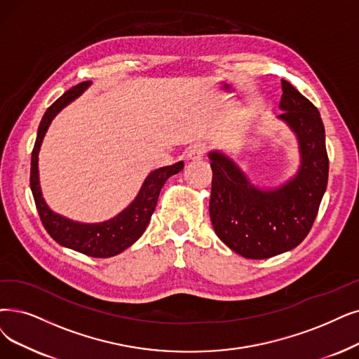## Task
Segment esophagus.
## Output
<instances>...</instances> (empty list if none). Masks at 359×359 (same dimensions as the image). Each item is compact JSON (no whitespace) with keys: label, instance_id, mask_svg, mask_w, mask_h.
<instances>
[{"label":"esophagus","instance_id":"esophagus-1","mask_svg":"<svg viewBox=\"0 0 359 359\" xmlns=\"http://www.w3.org/2000/svg\"><path fill=\"white\" fill-rule=\"evenodd\" d=\"M206 150H208L206 144H202V142H198V144H194V146H191L189 149L187 157H189L190 161H200L205 156Z\"/></svg>","mask_w":359,"mask_h":359}]
</instances>
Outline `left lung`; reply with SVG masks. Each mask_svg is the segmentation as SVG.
Listing matches in <instances>:
<instances>
[{
    "mask_svg": "<svg viewBox=\"0 0 359 359\" xmlns=\"http://www.w3.org/2000/svg\"><path fill=\"white\" fill-rule=\"evenodd\" d=\"M277 119L296 135L300 165L276 189L257 187L246 172L219 150L208 156L212 177L209 213L215 233L248 259H266L304 241L317 218L327 189L328 157L318 109L293 85L281 79Z\"/></svg>",
    "mask_w": 359,
    "mask_h": 359,
    "instance_id": "1",
    "label": "left lung"
}]
</instances>
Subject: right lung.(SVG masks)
I'll use <instances>...</instances> for the list:
<instances>
[{
	"label": "right lung",
	"mask_w": 359,
	"mask_h": 359,
	"mask_svg": "<svg viewBox=\"0 0 359 359\" xmlns=\"http://www.w3.org/2000/svg\"><path fill=\"white\" fill-rule=\"evenodd\" d=\"M91 82H81L76 87L66 91L59 100L47 109L42 116L38 128L36 141L32 151L31 162V190L35 198V205L39 213L42 225L47 233L59 243L60 246L76 250L93 257H110L119 255L125 249L133 246L134 243L146 231L151 215L156 209L157 197L163 187V184L170 175L178 174L184 168V162H177L170 166H163L151 170L147 178L142 182L137 197L128 205L121 213L111 219L97 224H83L72 221L62 215L53 212L42 197L39 185V170H38V154L42 144V140L48 131V126L55 118V114L74 100H76Z\"/></svg>",
	"instance_id": "1"
}]
</instances>
